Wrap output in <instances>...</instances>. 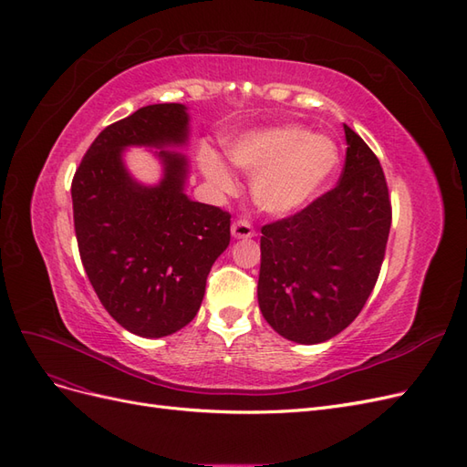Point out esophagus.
<instances>
[{
	"label": "esophagus",
	"instance_id": "esophagus-1",
	"mask_svg": "<svg viewBox=\"0 0 467 467\" xmlns=\"http://www.w3.org/2000/svg\"><path fill=\"white\" fill-rule=\"evenodd\" d=\"M232 235L235 239H247L255 235V230H253V225L247 220H237L232 223Z\"/></svg>",
	"mask_w": 467,
	"mask_h": 467
}]
</instances>
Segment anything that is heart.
I'll list each match as a JSON object with an SVG mask.
<instances>
[{
  "instance_id": "b5f03b06",
  "label": "heart",
  "mask_w": 467,
  "mask_h": 467,
  "mask_svg": "<svg viewBox=\"0 0 467 467\" xmlns=\"http://www.w3.org/2000/svg\"><path fill=\"white\" fill-rule=\"evenodd\" d=\"M225 151L237 169L253 177V202L273 216H288L304 208L338 163V150L331 138L292 124L239 134L230 140ZM199 163L216 191H234V175L216 150L202 148Z\"/></svg>"
}]
</instances>
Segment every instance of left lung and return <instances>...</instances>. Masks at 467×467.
<instances>
[{"label": "left lung", "instance_id": "obj_1", "mask_svg": "<svg viewBox=\"0 0 467 467\" xmlns=\"http://www.w3.org/2000/svg\"><path fill=\"white\" fill-rule=\"evenodd\" d=\"M337 187L294 216L261 228L259 307L288 341L317 345L341 333L372 294L391 225L376 153L345 124Z\"/></svg>", "mask_w": 467, "mask_h": 467}]
</instances>
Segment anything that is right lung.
Wrapping results in <instances>:
<instances>
[{"mask_svg": "<svg viewBox=\"0 0 467 467\" xmlns=\"http://www.w3.org/2000/svg\"><path fill=\"white\" fill-rule=\"evenodd\" d=\"M189 138L187 107L148 105L95 138L72 181L83 268L110 317L146 338L185 327L212 265L230 245V214L185 194L189 161L163 150ZM129 145L158 147L164 179L146 188L123 167Z\"/></svg>", "mask_w": 467, "mask_h": 467, "instance_id": "obj_1", "label": "right lung"}]
</instances>
